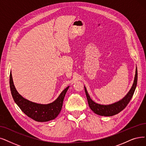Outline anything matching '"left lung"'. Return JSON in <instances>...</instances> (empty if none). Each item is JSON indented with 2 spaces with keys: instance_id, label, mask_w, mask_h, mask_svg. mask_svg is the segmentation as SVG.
<instances>
[{
  "instance_id": "8db88e82",
  "label": "left lung",
  "mask_w": 146,
  "mask_h": 146,
  "mask_svg": "<svg viewBox=\"0 0 146 146\" xmlns=\"http://www.w3.org/2000/svg\"><path fill=\"white\" fill-rule=\"evenodd\" d=\"M137 78L138 73L137 68L135 75V79H134L133 85L129 92H128L126 96L122 99L121 100L114 104L108 105V106H104V105H100L93 102L91 100L90 96L89 95L88 93L87 92L86 88L84 87L85 93L87 99V101H88L89 107L95 113L100 115L111 116L118 114L121 111L125 109V108L127 106V105L130 102L134 93V92H135V90L136 89V86L137 84Z\"/></svg>"
}]
</instances>
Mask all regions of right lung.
<instances>
[{
    "instance_id": "obj_1",
    "label": "right lung",
    "mask_w": 146,
    "mask_h": 146,
    "mask_svg": "<svg viewBox=\"0 0 146 146\" xmlns=\"http://www.w3.org/2000/svg\"><path fill=\"white\" fill-rule=\"evenodd\" d=\"M9 85L11 94L17 106L28 117L39 122L48 121L57 117L62 110L64 98L69 89V87H66L53 102L44 105L32 102L23 98L15 89L11 72L9 75Z\"/></svg>"
}]
</instances>
